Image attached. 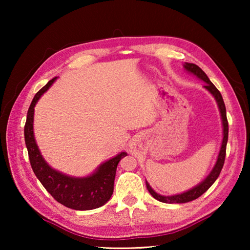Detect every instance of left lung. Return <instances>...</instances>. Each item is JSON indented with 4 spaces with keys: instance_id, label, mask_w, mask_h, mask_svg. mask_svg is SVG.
I'll return each instance as SVG.
<instances>
[{
    "instance_id": "obj_1",
    "label": "left lung",
    "mask_w": 250,
    "mask_h": 250,
    "mask_svg": "<svg viewBox=\"0 0 250 250\" xmlns=\"http://www.w3.org/2000/svg\"><path fill=\"white\" fill-rule=\"evenodd\" d=\"M185 69L189 71V73L194 74L195 76H197L198 78L204 80L206 83L205 88L208 90L211 95L215 97L216 99L217 104H218V108L219 111H221V116H222V121H223V142H222V146H221V151H219L218 158H217V162L215 164V167L213 168V171L209 173V175L206 177V179L202 182L201 184H198L195 188L189 189V191L185 192L183 194H179V195H173V196H162L160 194L155 193L153 189H152L151 186L149 185L147 182L146 183V188L147 191L150 192V194L153 196L155 200H158L160 202L163 203H167V204H176V203H188L196 200V198L200 197L201 195H203L207 189H208L211 185L214 184V182L216 181L217 177L219 176V173H221L224 162H225V156H226V146H227V140H228V121H227V117H226V107L225 104H224L223 97L221 95V92L217 89L216 87L214 86V83L210 82L209 78L207 77L206 74L203 71L200 67L195 64H189V62H185Z\"/></svg>"
}]
</instances>
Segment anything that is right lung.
Segmentation results:
<instances>
[{
  "label": "right lung",
  "mask_w": 250,
  "mask_h": 250,
  "mask_svg": "<svg viewBox=\"0 0 250 250\" xmlns=\"http://www.w3.org/2000/svg\"><path fill=\"white\" fill-rule=\"evenodd\" d=\"M57 77L45 84L42 89L34 96L32 104L27 111L26 122L24 126L25 145L28 151V158L31 167L37 179L43 184L50 195L58 203H61L68 208L77 210H88L98 208L105 204L113 193V184L117 166L119 161L126 155L125 152H121L115 158L110 159L107 162L101 164L98 170L90 176L77 179L62 174L53 170L45 162L43 156L37 147L33 133V120H34V107L41 96L52 86Z\"/></svg>",
  "instance_id": "right-lung-1"
}]
</instances>
